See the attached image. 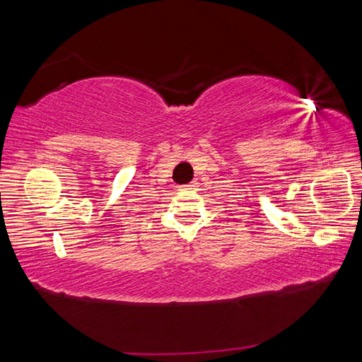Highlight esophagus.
Returning a JSON list of instances; mask_svg holds the SVG:
<instances>
[{
	"instance_id": "1",
	"label": "esophagus",
	"mask_w": 362,
	"mask_h": 362,
	"mask_svg": "<svg viewBox=\"0 0 362 362\" xmlns=\"http://www.w3.org/2000/svg\"><path fill=\"white\" fill-rule=\"evenodd\" d=\"M196 185H198V183H196V182H189V183H187L185 188H187V189H194Z\"/></svg>"
}]
</instances>
